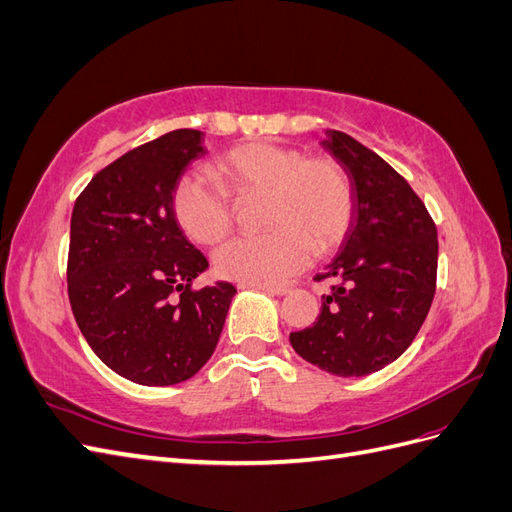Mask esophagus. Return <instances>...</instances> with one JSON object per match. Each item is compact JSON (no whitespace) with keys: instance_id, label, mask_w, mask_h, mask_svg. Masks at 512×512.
<instances>
[{"instance_id":"esophagus-1","label":"esophagus","mask_w":512,"mask_h":512,"mask_svg":"<svg viewBox=\"0 0 512 512\" xmlns=\"http://www.w3.org/2000/svg\"><path fill=\"white\" fill-rule=\"evenodd\" d=\"M243 288H256V290H262L267 294H273V297H284V294L290 292L288 286H247V284H243Z\"/></svg>"}]
</instances>
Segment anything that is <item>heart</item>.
I'll return each instance as SVG.
<instances>
[{
	"label": "heart",
	"mask_w": 512,
	"mask_h": 512,
	"mask_svg": "<svg viewBox=\"0 0 512 512\" xmlns=\"http://www.w3.org/2000/svg\"><path fill=\"white\" fill-rule=\"evenodd\" d=\"M226 185L198 173L179 177L173 190L175 220L200 245L222 241L235 224V203L265 194L262 235L237 237L213 256L215 271L247 286H275L303 271L316 252L344 241L354 218V190L346 168L333 158L277 143H245L215 160Z\"/></svg>",
	"instance_id": "obj_1"
}]
</instances>
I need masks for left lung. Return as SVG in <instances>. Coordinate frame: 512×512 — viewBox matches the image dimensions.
<instances>
[{
	"mask_svg": "<svg viewBox=\"0 0 512 512\" xmlns=\"http://www.w3.org/2000/svg\"><path fill=\"white\" fill-rule=\"evenodd\" d=\"M322 145L342 162L354 190V218L329 269L335 280L312 327L290 333L307 363L329 374L367 376L399 359L429 314L438 275V228L397 170L346 132Z\"/></svg>",
	"mask_w": 512,
	"mask_h": 512,
	"instance_id": "obj_1",
	"label": "left lung"
}]
</instances>
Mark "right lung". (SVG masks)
<instances>
[{
  "label": "right lung",
  "mask_w": 512,
  "mask_h": 512,
  "mask_svg": "<svg viewBox=\"0 0 512 512\" xmlns=\"http://www.w3.org/2000/svg\"><path fill=\"white\" fill-rule=\"evenodd\" d=\"M198 130H173L102 168L70 222L68 297L98 359L145 386L192 378L218 346L237 288H194L209 262L183 237L173 190L203 156Z\"/></svg>",
  "instance_id": "add662e5"
}]
</instances>
